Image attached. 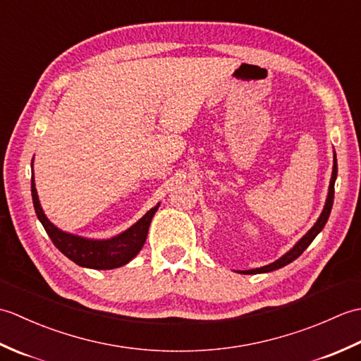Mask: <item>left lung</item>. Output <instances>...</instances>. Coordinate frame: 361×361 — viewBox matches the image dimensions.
Segmentation results:
<instances>
[{"label":"left lung","mask_w":361,"mask_h":361,"mask_svg":"<svg viewBox=\"0 0 361 361\" xmlns=\"http://www.w3.org/2000/svg\"><path fill=\"white\" fill-rule=\"evenodd\" d=\"M336 172H338V167H336V155H335V150H334V167H332V176H331V183H329V192H327V198H326V203H324V208L323 212L319 214L318 220L315 221V225H313L307 233H305L301 239H299L293 248H290L286 255L281 256L278 260H274V262L268 264L265 267H260V268H251V270H242V271H237V273H245V274H257V273H268V271H274L278 270V268H282L288 265L290 262H293L295 259H298L299 256L302 255L304 250L309 247V245L313 242V239L323 231L324 225L327 224V219L331 216V211H332V204H334V194H335V180H336Z\"/></svg>","instance_id":"8db88e82"}]
</instances>
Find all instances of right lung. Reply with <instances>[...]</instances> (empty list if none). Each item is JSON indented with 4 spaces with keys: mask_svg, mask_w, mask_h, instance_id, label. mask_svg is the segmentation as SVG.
Segmentation results:
<instances>
[{
    "mask_svg": "<svg viewBox=\"0 0 361 361\" xmlns=\"http://www.w3.org/2000/svg\"><path fill=\"white\" fill-rule=\"evenodd\" d=\"M30 166H34V159ZM30 190H32V202L37 217L42 221L44 231L51 237L52 243L68 259H71L74 264L85 268H93V270H113V268L126 265L136 257L137 252L144 247L145 239H147L150 221L159 208L158 203L155 208L145 212L135 225L118 235L110 237V239H88V237L62 231L46 217L40 200H38L34 173L32 180H30Z\"/></svg>",
    "mask_w": 361,
    "mask_h": 361,
    "instance_id": "obj_1",
    "label": "right lung"
}]
</instances>
